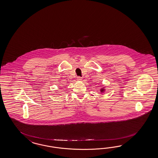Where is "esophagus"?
Listing matches in <instances>:
<instances>
[{
    "label": "esophagus",
    "mask_w": 158,
    "mask_h": 158,
    "mask_svg": "<svg viewBox=\"0 0 158 158\" xmlns=\"http://www.w3.org/2000/svg\"><path fill=\"white\" fill-rule=\"evenodd\" d=\"M77 81H81V80H82V77H77Z\"/></svg>",
    "instance_id": "34e87169"
}]
</instances>
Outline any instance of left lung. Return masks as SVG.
Instances as JSON below:
<instances>
[{
	"instance_id": "obj_1",
	"label": "left lung",
	"mask_w": 158,
	"mask_h": 158,
	"mask_svg": "<svg viewBox=\"0 0 158 158\" xmlns=\"http://www.w3.org/2000/svg\"><path fill=\"white\" fill-rule=\"evenodd\" d=\"M101 91H103V89H102V90H101Z\"/></svg>"
}]
</instances>
